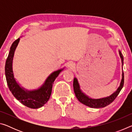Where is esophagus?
Instances as JSON below:
<instances>
[{"label":"esophagus","instance_id":"34e87169","mask_svg":"<svg viewBox=\"0 0 132 132\" xmlns=\"http://www.w3.org/2000/svg\"><path fill=\"white\" fill-rule=\"evenodd\" d=\"M68 68L70 69V70H73L75 68V64L73 62H69L68 64Z\"/></svg>","mask_w":132,"mask_h":132}]
</instances>
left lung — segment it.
I'll return each mask as SVG.
<instances>
[{"instance_id":"obj_1","label":"left lung","mask_w":132,"mask_h":132,"mask_svg":"<svg viewBox=\"0 0 132 132\" xmlns=\"http://www.w3.org/2000/svg\"><path fill=\"white\" fill-rule=\"evenodd\" d=\"M119 56L121 59L122 61V66L123 65V56L122 54L120 51L119 50ZM124 84V73L123 71L122 70V79L120 82V86L118 87L117 90L115 92H113L111 95L108 97L98 98V99H94L89 97L87 95H86L84 93L82 92L81 89L80 88V86L79 82L78 81V80L76 77L74 78L73 80V88H74V91L76 95V97L77 98V100L83 104L85 105L91 107L93 108H103V107L106 106L110 104L111 102H112L117 97L118 95L119 94L120 90H122L123 86Z\"/></svg>"}]
</instances>
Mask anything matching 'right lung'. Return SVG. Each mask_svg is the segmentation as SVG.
<instances>
[{
    "instance_id": "add662e5",
    "label": "right lung",
    "mask_w": 132,
    "mask_h": 132,
    "mask_svg": "<svg viewBox=\"0 0 132 132\" xmlns=\"http://www.w3.org/2000/svg\"><path fill=\"white\" fill-rule=\"evenodd\" d=\"M20 38L13 42L5 64V76L10 91L16 99L28 108L37 109L43 106L50 100L52 88L55 79L63 70L64 68L51 73L43 84L36 89L27 90L21 86L14 77L13 70V61L14 52Z\"/></svg>"
}]
</instances>
